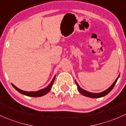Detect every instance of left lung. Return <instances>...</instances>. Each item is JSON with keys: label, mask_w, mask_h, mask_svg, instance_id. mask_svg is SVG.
I'll return each instance as SVG.
<instances>
[{"label": "left lung", "mask_w": 126, "mask_h": 126, "mask_svg": "<svg viewBox=\"0 0 126 126\" xmlns=\"http://www.w3.org/2000/svg\"><path fill=\"white\" fill-rule=\"evenodd\" d=\"M119 77V76L118 77V78H117V79H116V80L114 82V83H113V84L111 85V87H110L108 88L107 90H105V91L103 92L98 93V94L91 93V92H88V91H86V90L81 89V88L79 86V85H78V84L77 83V82L76 81V80H75V83H76V84L77 85V86H78V90H79V92L80 93V94H82L83 95L86 96V97H90V98H100V97H104V96L107 95V94H108L111 91V90L113 89V87H114V85H115L116 83V82H117V80H118Z\"/></svg>", "instance_id": "1"}]
</instances>
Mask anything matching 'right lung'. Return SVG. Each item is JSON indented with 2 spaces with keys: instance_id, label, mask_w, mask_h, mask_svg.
<instances>
[{
  "instance_id": "1",
  "label": "right lung",
  "mask_w": 126,
  "mask_h": 126,
  "mask_svg": "<svg viewBox=\"0 0 126 126\" xmlns=\"http://www.w3.org/2000/svg\"><path fill=\"white\" fill-rule=\"evenodd\" d=\"M55 79V76H54L53 79H52V82H50V84L47 86V87L45 88V89H42V90H40L39 91L37 92H26V91H23V90H20L19 89L17 88L13 84H12L13 87L16 89L18 92H19V93H21L23 95H24L26 96H29V97H41V96H43L46 94H47L48 92L50 90L51 88H52V85H53V82H54Z\"/></svg>"
}]
</instances>
